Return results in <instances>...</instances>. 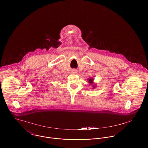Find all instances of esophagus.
Wrapping results in <instances>:
<instances>
[{
	"instance_id": "34e87169",
	"label": "esophagus",
	"mask_w": 148,
	"mask_h": 148,
	"mask_svg": "<svg viewBox=\"0 0 148 148\" xmlns=\"http://www.w3.org/2000/svg\"><path fill=\"white\" fill-rule=\"evenodd\" d=\"M72 72L73 73H76L77 72V71L75 70V69H73V70L72 71Z\"/></svg>"
}]
</instances>
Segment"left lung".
<instances>
[{
  "label": "left lung",
  "mask_w": 148,
  "mask_h": 148,
  "mask_svg": "<svg viewBox=\"0 0 148 148\" xmlns=\"http://www.w3.org/2000/svg\"><path fill=\"white\" fill-rule=\"evenodd\" d=\"M93 80H94V79L92 78V77H91V78H90L89 79H88V83H89V84L90 85H92L93 84ZM93 86V89L94 88H95V86H96V84H94V85H92Z\"/></svg>",
  "instance_id": "1"
}]
</instances>
